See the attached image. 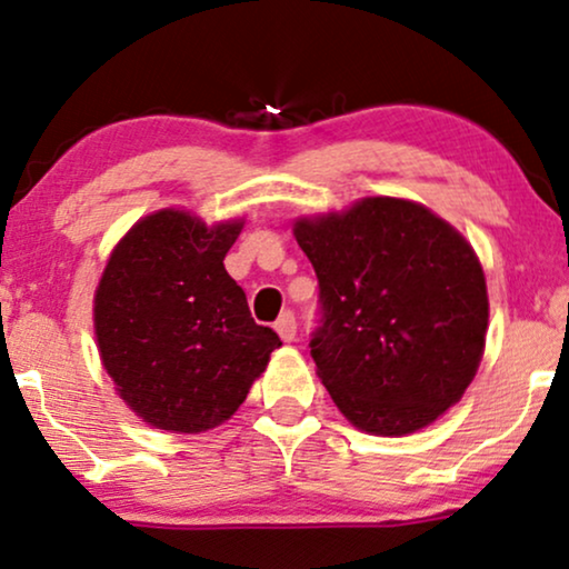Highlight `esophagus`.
Masks as SVG:
<instances>
[{"mask_svg":"<svg viewBox=\"0 0 569 569\" xmlns=\"http://www.w3.org/2000/svg\"><path fill=\"white\" fill-rule=\"evenodd\" d=\"M276 332L280 336V340H286V343H291V340L297 338V317H293V312H283L278 317Z\"/></svg>","mask_w":569,"mask_h":569,"instance_id":"34e87169","label":"esophagus"}]
</instances>
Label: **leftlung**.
<instances>
[{"mask_svg":"<svg viewBox=\"0 0 569 569\" xmlns=\"http://www.w3.org/2000/svg\"><path fill=\"white\" fill-rule=\"evenodd\" d=\"M293 237L320 283L309 348L340 413L363 431L400 437L456 406L479 369L489 322L471 244L398 197L299 218Z\"/></svg>","mask_w":569,"mask_h":569,"instance_id":"obj_1","label":"left lung"}]
</instances>
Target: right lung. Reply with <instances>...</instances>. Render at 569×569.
<instances>
[{"instance_id": "right-lung-1", "label": "right lung", "mask_w": 569, "mask_h": 569, "mask_svg": "<svg viewBox=\"0 0 569 569\" xmlns=\"http://www.w3.org/2000/svg\"><path fill=\"white\" fill-rule=\"evenodd\" d=\"M241 226L166 208L134 223L106 262L98 351L121 400L150 427L197 435L231 419L280 346L223 268Z\"/></svg>"}]
</instances>
